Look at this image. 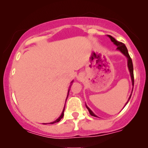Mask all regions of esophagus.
Here are the masks:
<instances>
[{
	"label": "esophagus",
	"mask_w": 148,
	"mask_h": 148,
	"mask_svg": "<svg viewBox=\"0 0 148 148\" xmlns=\"http://www.w3.org/2000/svg\"><path fill=\"white\" fill-rule=\"evenodd\" d=\"M83 79H84V74H79V75L77 76V79L79 81H82Z\"/></svg>",
	"instance_id": "34e87169"
}]
</instances>
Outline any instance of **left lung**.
Segmentation results:
<instances>
[{"instance_id": "1", "label": "left lung", "mask_w": 148, "mask_h": 148, "mask_svg": "<svg viewBox=\"0 0 148 148\" xmlns=\"http://www.w3.org/2000/svg\"><path fill=\"white\" fill-rule=\"evenodd\" d=\"M108 37L110 38V40H111V42H113V44L115 46H117V50L119 51H120L123 54L124 56H125V57L127 58V67H128V69H129V71H130V76H131V79H132V86H133V88H134V67H133V63H132V58H131L130 55H129V53H128V50H127L126 46L125 45V44L122 43V42H120L118 41H117L114 38V37H113L112 36H111V35H107ZM132 91H133V90H132ZM131 96H132V94L130 95V97H129V99L128 101H127V102L125 103V106H126L127 103H128L129 100L131 98ZM86 108H88V111H89L90 114L92 116H95V117H97V115H96L94 113H93L92 111H91L90 108L88 107L87 105L86 104ZM124 106V107H125ZM123 107V108H124Z\"/></svg>"}]
</instances>
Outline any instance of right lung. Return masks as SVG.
<instances>
[{"instance_id": "obj_1", "label": "right lung", "mask_w": 148, "mask_h": 148, "mask_svg": "<svg viewBox=\"0 0 148 148\" xmlns=\"http://www.w3.org/2000/svg\"><path fill=\"white\" fill-rule=\"evenodd\" d=\"M74 82V81H72V82H71V85L70 86H69V90H68V92H67V98H66V100H67V97H68V95H69V90H70V87H71V86H72V83ZM64 107H65V104H64V108H63V111H62V114L60 115V116L58 118V119H56V120H55V121H53V122H52V123H48V124H54V123H58L59 121H60V120H61V119H62V118H63V116H64ZM45 124V125H46V124H47V123H44Z\"/></svg>"}]
</instances>
